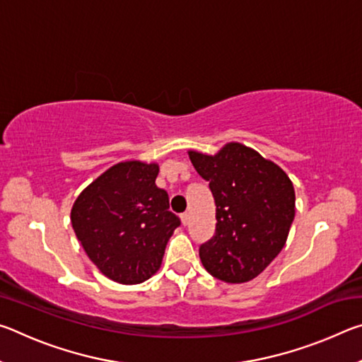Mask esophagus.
Masks as SVG:
<instances>
[{"instance_id": "obj_1", "label": "esophagus", "mask_w": 362, "mask_h": 362, "mask_svg": "<svg viewBox=\"0 0 362 362\" xmlns=\"http://www.w3.org/2000/svg\"><path fill=\"white\" fill-rule=\"evenodd\" d=\"M180 220H182V223L183 225H187L188 223V214L185 212V214H182V216H180Z\"/></svg>"}]
</instances>
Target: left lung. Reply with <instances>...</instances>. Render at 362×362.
I'll list each match as a JSON object with an SVG mask.
<instances>
[{
    "instance_id": "8db88e82",
    "label": "left lung",
    "mask_w": 362,
    "mask_h": 362,
    "mask_svg": "<svg viewBox=\"0 0 362 362\" xmlns=\"http://www.w3.org/2000/svg\"><path fill=\"white\" fill-rule=\"evenodd\" d=\"M192 164L209 182L216 203V233L199 246V259L214 278L247 283L284 247L296 192L276 164L252 148L228 144L217 155L188 151Z\"/></svg>"
}]
</instances>
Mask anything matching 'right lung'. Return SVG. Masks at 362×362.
<instances>
[{
    "label": "right lung",
    "mask_w": 362,
    "mask_h": 362,
    "mask_svg": "<svg viewBox=\"0 0 362 362\" xmlns=\"http://www.w3.org/2000/svg\"><path fill=\"white\" fill-rule=\"evenodd\" d=\"M158 164H115L83 189L71 209L76 238L94 265L119 284H139L161 267L180 218L156 187Z\"/></svg>",
    "instance_id": "add662e5"
}]
</instances>
